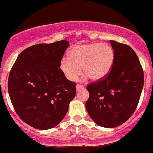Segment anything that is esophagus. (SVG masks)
I'll list each match as a JSON object with an SVG mask.
<instances>
[{"label": "esophagus", "mask_w": 153, "mask_h": 153, "mask_svg": "<svg viewBox=\"0 0 153 153\" xmlns=\"http://www.w3.org/2000/svg\"><path fill=\"white\" fill-rule=\"evenodd\" d=\"M83 88H84V86L82 85H80V84H78V85L76 86V90L77 91H79L81 90V89H82Z\"/></svg>", "instance_id": "34e87169"}]
</instances>
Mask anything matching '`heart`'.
<instances>
[{"mask_svg":"<svg viewBox=\"0 0 153 153\" xmlns=\"http://www.w3.org/2000/svg\"><path fill=\"white\" fill-rule=\"evenodd\" d=\"M114 61V51L106 44H82L71 49L69 58H64L60 62V69L66 78L74 81L81 73L92 81H98L109 73Z\"/></svg>","mask_w":153,"mask_h":153,"instance_id":"b5f03b06","label":"heart"}]
</instances>
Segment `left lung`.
Wrapping results in <instances>:
<instances>
[{"instance_id": "left-lung-1", "label": "left lung", "mask_w": 153, "mask_h": 153, "mask_svg": "<svg viewBox=\"0 0 153 153\" xmlns=\"http://www.w3.org/2000/svg\"><path fill=\"white\" fill-rule=\"evenodd\" d=\"M114 51L112 69L104 78L88 84L86 109L98 126L114 128L134 113L143 86V72L129 46L109 41Z\"/></svg>"}]
</instances>
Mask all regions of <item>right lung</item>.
I'll use <instances>...</instances> for the list:
<instances>
[{
	"mask_svg": "<svg viewBox=\"0 0 153 153\" xmlns=\"http://www.w3.org/2000/svg\"><path fill=\"white\" fill-rule=\"evenodd\" d=\"M69 46L62 40L27 48L10 72L8 92L14 109L23 121L37 129L56 126L75 96L76 84L60 69Z\"/></svg>",
	"mask_w": 153,
	"mask_h": 153,
	"instance_id": "add662e5",
	"label": "right lung"
}]
</instances>
